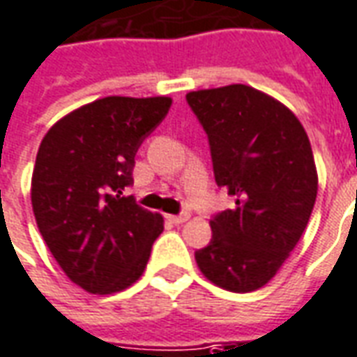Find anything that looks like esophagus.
Masks as SVG:
<instances>
[{
	"mask_svg": "<svg viewBox=\"0 0 357 357\" xmlns=\"http://www.w3.org/2000/svg\"><path fill=\"white\" fill-rule=\"evenodd\" d=\"M189 218V214L183 213V214H168V220L172 222V224H183V222Z\"/></svg>",
	"mask_w": 357,
	"mask_h": 357,
	"instance_id": "1",
	"label": "esophagus"
}]
</instances>
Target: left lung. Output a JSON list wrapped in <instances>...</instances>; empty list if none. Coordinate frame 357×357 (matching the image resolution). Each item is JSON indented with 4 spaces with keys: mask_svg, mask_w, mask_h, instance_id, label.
I'll return each mask as SVG.
<instances>
[{
    "mask_svg": "<svg viewBox=\"0 0 357 357\" xmlns=\"http://www.w3.org/2000/svg\"><path fill=\"white\" fill-rule=\"evenodd\" d=\"M185 100L208 137L216 185L236 197L211 218L213 239L195 251L197 265L224 290H259L298 245L317 199L307 133L284 104L245 84Z\"/></svg>",
    "mask_w": 357,
    "mask_h": 357,
    "instance_id": "obj_1",
    "label": "left lung"
}]
</instances>
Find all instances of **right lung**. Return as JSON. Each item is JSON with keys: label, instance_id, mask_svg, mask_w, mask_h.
Wrapping results in <instances>:
<instances>
[{"label": "right lung", "instance_id": "add662e5", "mask_svg": "<svg viewBox=\"0 0 357 357\" xmlns=\"http://www.w3.org/2000/svg\"><path fill=\"white\" fill-rule=\"evenodd\" d=\"M170 98L108 96L59 119L40 143L32 211L63 273L91 294H114L139 280L162 216L123 197L135 154L166 118Z\"/></svg>", "mask_w": 357, "mask_h": 357}]
</instances>
